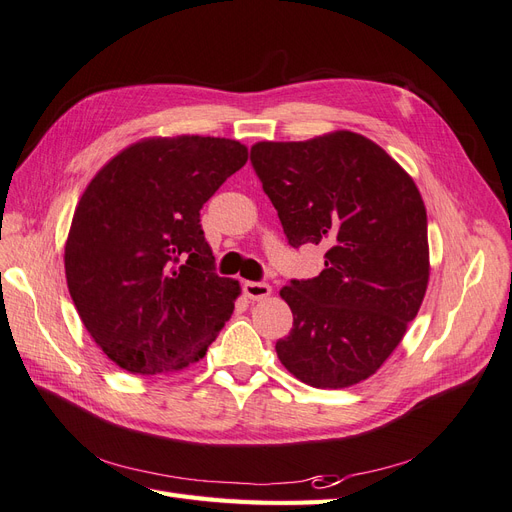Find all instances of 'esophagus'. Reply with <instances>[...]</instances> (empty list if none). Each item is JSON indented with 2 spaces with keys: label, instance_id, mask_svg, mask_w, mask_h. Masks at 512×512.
I'll return each mask as SVG.
<instances>
[{
  "label": "esophagus",
  "instance_id": "obj_1",
  "mask_svg": "<svg viewBox=\"0 0 512 512\" xmlns=\"http://www.w3.org/2000/svg\"><path fill=\"white\" fill-rule=\"evenodd\" d=\"M243 292H245L247 299L262 301V299L271 297V286L265 284V282H245L243 284Z\"/></svg>",
  "mask_w": 512,
  "mask_h": 512
}]
</instances>
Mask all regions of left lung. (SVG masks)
I'll return each mask as SVG.
<instances>
[{"instance_id": "8db88e82", "label": "left lung", "mask_w": 512, "mask_h": 512, "mask_svg": "<svg viewBox=\"0 0 512 512\" xmlns=\"http://www.w3.org/2000/svg\"><path fill=\"white\" fill-rule=\"evenodd\" d=\"M252 166L292 247H327L312 280L280 290L292 329L282 365L316 389L376 374L416 318L429 282L427 211L412 177L369 138L337 130L262 141Z\"/></svg>"}]
</instances>
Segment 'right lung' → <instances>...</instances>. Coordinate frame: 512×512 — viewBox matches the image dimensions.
I'll return each mask as SVG.
<instances>
[{"label":"right lung","mask_w":512,"mask_h":512,"mask_svg":"<svg viewBox=\"0 0 512 512\" xmlns=\"http://www.w3.org/2000/svg\"><path fill=\"white\" fill-rule=\"evenodd\" d=\"M247 162L230 138H143L89 181L66 241V280L85 329L130 374L203 359L241 286L215 273L200 209Z\"/></svg>","instance_id":"obj_1"}]
</instances>
